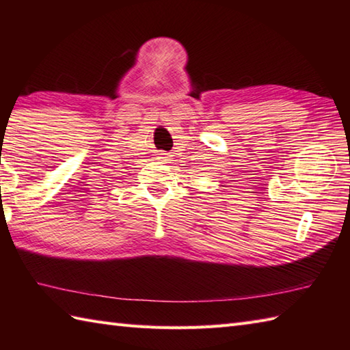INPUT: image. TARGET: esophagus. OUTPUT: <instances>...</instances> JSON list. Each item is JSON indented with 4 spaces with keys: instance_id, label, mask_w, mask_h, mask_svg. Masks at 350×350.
I'll list each match as a JSON object with an SVG mask.
<instances>
[{
    "instance_id": "obj_1",
    "label": "esophagus",
    "mask_w": 350,
    "mask_h": 350,
    "mask_svg": "<svg viewBox=\"0 0 350 350\" xmlns=\"http://www.w3.org/2000/svg\"><path fill=\"white\" fill-rule=\"evenodd\" d=\"M156 159H158L159 162H162V163H170V154H167L165 152H161L159 154H158V158H156Z\"/></svg>"
}]
</instances>
